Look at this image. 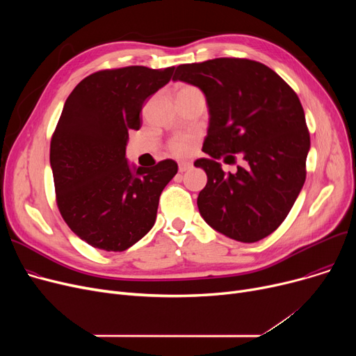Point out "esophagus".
Segmentation results:
<instances>
[{"mask_svg": "<svg viewBox=\"0 0 356 356\" xmlns=\"http://www.w3.org/2000/svg\"><path fill=\"white\" fill-rule=\"evenodd\" d=\"M191 168H192V163H189V161H181V163H179V172H180V173L188 172V170H191Z\"/></svg>", "mask_w": 356, "mask_h": 356, "instance_id": "obj_1", "label": "esophagus"}]
</instances>
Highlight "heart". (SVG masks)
Masks as SVG:
<instances>
[{
	"label": "heart",
	"instance_id": "b5f03b06",
	"mask_svg": "<svg viewBox=\"0 0 356 356\" xmlns=\"http://www.w3.org/2000/svg\"><path fill=\"white\" fill-rule=\"evenodd\" d=\"M183 90H197V89L191 85H183L177 92H183ZM196 143H197V137L195 134H179L170 140L168 147H170L173 154L183 157L193 153Z\"/></svg>",
	"mask_w": 356,
	"mask_h": 356
}]
</instances>
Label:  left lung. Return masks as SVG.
I'll list each match as a JSON object with an SVG mask.
<instances>
[{"label":"left lung","instance_id":"8db88e82","mask_svg":"<svg viewBox=\"0 0 356 356\" xmlns=\"http://www.w3.org/2000/svg\"><path fill=\"white\" fill-rule=\"evenodd\" d=\"M173 81L197 86L209 109L208 136L195 161L208 176L197 196L200 216L239 242L273 234L306 180L310 136L296 92L268 66L235 58L180 65ZM241 154L245 165L225 175L217 160ZM227 159V158H226Z\"/></svg>","mask_w":356,"mask_h":356}]
</instances>
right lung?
<instances>
[{"label":"right lung","mask_w":356,"mask_h":356,"mask_svg":"<svg viewBox=\"0 0 356 356\" xmlns=\"http://www.w3.org/2000/svg\"><path fill=\"white\" fill-rule=\"evenodd\" d=\"M175 66L99 70L67 97L50 143L56 200L67 227L104 251L128 250L153 228L159 199L177 173L175 160L129 165L128 131L140 129L144 102Z\"/></svg>","instance_id":"right-lung-1"}]
</instances>
